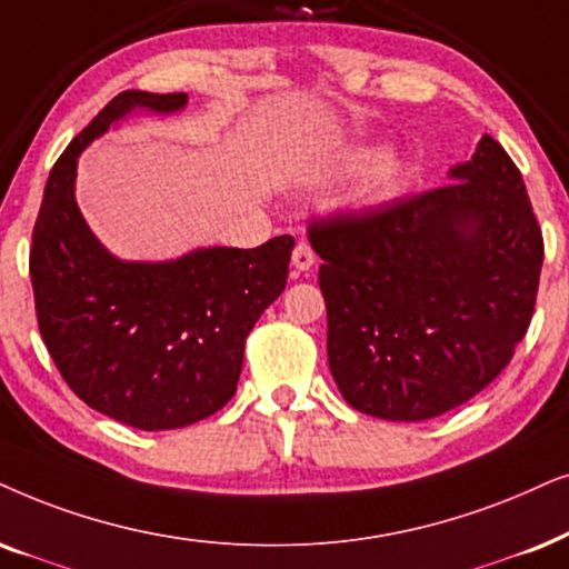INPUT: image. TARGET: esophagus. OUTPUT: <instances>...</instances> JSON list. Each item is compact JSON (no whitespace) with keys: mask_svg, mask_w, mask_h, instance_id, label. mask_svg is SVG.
Instances as JSON below:
<instances>
[{"mask_svg":"<svg viewBox=\"0 0 569 569\" xmlns=\"http://www.w3.org/2000/svg\"><path fill=\"white\" fill-rule=\"evenodd\" d=\"M313 261H316V256H313V250L308 248V246H300L292 250V267H295V271H308L313 267Z\"/></svg>","mask_w":569,"mask_h":569,"instance_id":"34e87169","label":"esophagus"}]
</instances>
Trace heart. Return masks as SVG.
Here are the masks:
<instances>
[{"mask_svg":"<svg viewBox=\"0 0 569 569\" xmlns=\"http://www.w3.org/2000/svg\"><path fill=\"white\" fill-rule=\"evenodd\" d=\"M345 174L368 172L356 193V206L360 211H379L389 206L402 193L405 180H408V167L402 159L387 157L383 146H358L345 153L342 164Z\"/></svg>","mask_w":569,"mask_h":569,"instance_id":"heart-1","label":"heart"}]
</instances>
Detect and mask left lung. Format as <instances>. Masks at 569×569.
<instances>
[{
  "label": "left lung",
  "mask_w": 569,
  "mask_h": 569,
  "mask_svg": "<svg viewBox=\"0 0 569 569\" xmlns=\"http://www.w3.org/2000/svg\"><path fill=\"white\" fill-rule=\"evenodd\" d=\"M449 186L311 227L327 356L352 408L437 418L510 363L533 316L543 238L520 169L491 136Z\"/></svg>",
  "instance_id": "8db88e82"
}]
</instances>
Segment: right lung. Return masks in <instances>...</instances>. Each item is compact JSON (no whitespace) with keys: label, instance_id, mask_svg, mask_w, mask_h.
<instances>
[{"label":"right lung","instance_id":"1","mask_svg":"<svg viewBox=\"0 0 569 569\" xmlns=\"http://www.w3.org/2000/svg\"><path fill=\"white\" fill-rule=\"evenodd\" d=\"M188 93L124 91L51 169L33 227L36 316L62 379L88 408L140 431H169L232 400L246 337L282 295L295 240L209 246L169 261H124L76 201L78 159L128 117L177 114Z\"/></svg>","mask_w":569,"mask_h":569}]
</instances>
